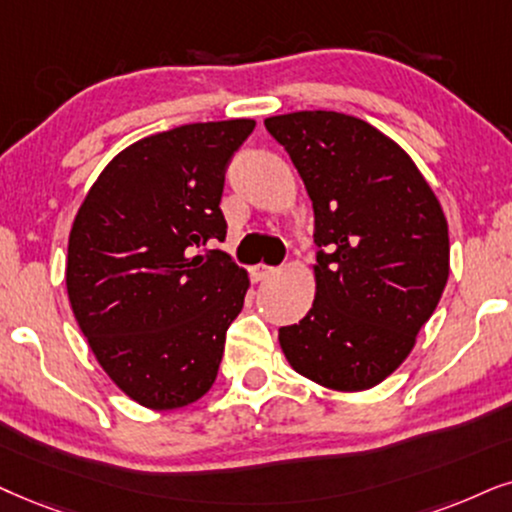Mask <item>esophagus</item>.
I'll use <instances>...</instances> for the list:
<instances>
[{
	"label": "esophagus",
	"mask_w": 512,
	"mask_h": 512,
	"mask_svg": "<svg viewBox=\"0 0 512 512\" xmlns=\"http://www.w3.org/2000/svg\"><path fill=\"white\" fill-rule=\"evenodd\" d=\"M276 274L274 267H267V264H255V267H250V276L252 281H267Z\"/></svg>",
	"instance_id": "34e87169"
}]
</instances>
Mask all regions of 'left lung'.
<instances>
[{
  "label": "left lung",
  "mask_w": 512,
  "mask_h": 512,
  "mask_svg": "<svg viewBox=\"0 0 512 512\" xmlns=\"http://www.w3.org/2000/svg\"><path fill=\"white\" fill-rule=\"evenodd\" d=\"M314 208L316 295L278 328L288 364L328 390L361 392L409 357L449 278V226L416 163L380 129L335 111L274 115Z\"/></svg>",
  "instance_id": "8db88e82"
}]
</instances>
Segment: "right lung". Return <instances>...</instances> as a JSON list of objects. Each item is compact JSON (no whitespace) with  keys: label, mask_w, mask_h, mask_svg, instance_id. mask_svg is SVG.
<instances>
[{"label":"right lung","mask_w":512,"mask_h":512,"mask_svg":"<svg viewBox=\"0 0 512 512\" xmlns=\"http://www.w3.org/2000/svg\"><path fill=\"white\" fill-rule=\"evenodd\" d=\"M255 120L193 122L127 146L84 196L68 238L77 326L108 378L153 411L215 383L250 278L224 252L198 255L226 222L224 172Z\"/></svg>","instance_id":"obj_1"}]
</instances>
